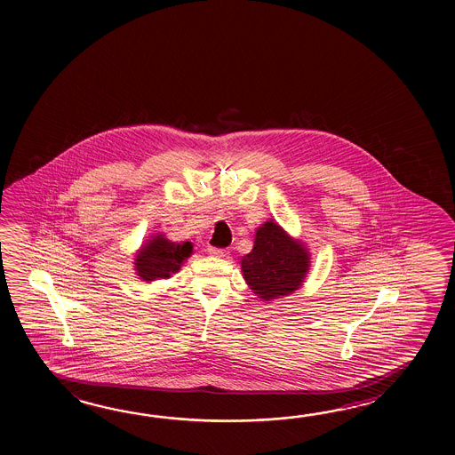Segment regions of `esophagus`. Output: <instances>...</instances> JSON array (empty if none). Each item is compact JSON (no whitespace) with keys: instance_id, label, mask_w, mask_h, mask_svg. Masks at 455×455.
I'll use <instances>...</instances> for the list:
<instances>
[{"instance_id":"34e87169","label":"esophagus","mask_w":455,"mask_h":455,"mask_svg":"<svg viewBox=\"0 0 455 455\" xmlns=\"http://www.w3.org/2000/svg\"><path fill=\"white\" fill-rule=\"evenodd\" d=\"M208 251H210V255L218 257V259H226V257L229 255V251H226V249H216V247H210Z\"/></svg>"}]
</instances>
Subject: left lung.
I'll list each match as a JSON object with an SVG mask.
<instances>
[{
	"mask_svg": "<svg viewBox=\"0 0 455 455\" xmlns=\"http://www.w3.org/2000/svg\"><path fill=\"white\" fill-rule=\"evenodd\" d=\"M309 267L307 247L271 220L257 229L253 249L241 260L243 280L263 300L299 290Z\"/></svg>",
	"mask_w": 455,
	"mask_h": 455,
	"instance_id": "left-lung-1",
	"label": "left lung"
}]
</instances>
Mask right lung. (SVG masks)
<instances>
[{
	"label": "right lung",
	"instance_id": "obj_1",
	"mask_svg": "<svg viewBox=\"0 0 455 455\" xmlns=\"http://www.w3.org/2000/svg\"><path fill=\"white\" fill-rule=\"evenodd\" d=\"M192 251V242L177 243L165 239L164 234H156L136 251V275L148 283L157 278H171L172 273L180 270Z\"/></svg>",
	"mask_w": 455,
	"mask_h": 455
}]
</instances>
